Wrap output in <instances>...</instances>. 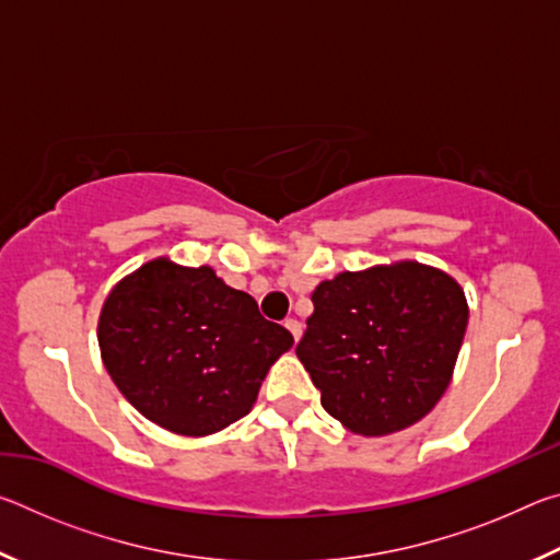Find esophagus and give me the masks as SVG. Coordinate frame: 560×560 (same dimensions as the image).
<instances>
[{"label": "esophagus", "mask_w": 560, "mask_h": 560, "mask_svg": "<svg viewBox=\"0 0 560 560\" xmlns=\"http://www.w3.org/2000/svg\"><path fill=\"white\" fill-rule=\"evenodd\" d=\"M283 326H287L289 328V334L293 336V340H299L301 338V324H299V320L296 318H287V320H283Z\"/></svg>", "instance_id": "obj_1"}]
</instances>
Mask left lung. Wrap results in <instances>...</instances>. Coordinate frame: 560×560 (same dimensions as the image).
I'll list each match as a JSON object with an SVG mask.
<instances>
[{
    "label": "left lung",
    "instance_id": "1",
    "mask_svg": "<svg viewBox=\"0 0 560 560\" xmlns=\"http://www.w3.org/2000/svg\"><path fill=\"white\" fill-rule=\"evenodd\" d=\"M311 301L296 355L346 430L385 438L440 402L469 324L447 271L412 259L340 271Z\"/></svg>",
    "mask_w": 560,
    "mask_h": 560
}]
</instances>
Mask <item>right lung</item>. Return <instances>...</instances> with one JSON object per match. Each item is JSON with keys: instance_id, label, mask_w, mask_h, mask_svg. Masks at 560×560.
<instances>
[{"instance_id": "1", "label": "right lung", "mask_w": 560, "mask_h": 560, "mask_svg": "<svg viewBox=\"0 0 560 560\" xmlns=\"http://www.w3.org/2000/svg\"><path fill=\"white\" fill-rule=\"evenodd\" d=\"M293 346L212 267L145 261L103 301L98 348L122 397L167 432L207 438L257 402L269 368Z\"/></svg>"}]
</instances>
